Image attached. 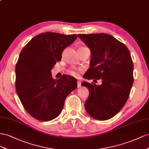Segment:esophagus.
I'll return each instance as SVG.
<instances>
[{"instance_id": "34e87169", "label": "esophagus", "mask_w": 149, "mask_h": 149, "mask_svg": "<svg viewBox=\"0 0 149 149\" xmlns=\"http://www.w3.org/2000/svg\"><path fill=\"white\" fill-rule=\"evenodd\" d=\"M80 87H81V82H80V80H77V87L80 88Z\"/></svg>"}]
</instances>
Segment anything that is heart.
Here are the masks:
<instances>
[{
	"label": "heart",
	"mask_w": 149,
	"mask_h": 149,
	"mask_svg": "<svg viewBox=\"0 0 149 149\" xmlns=\"http://www.w3.org/2000/svg\"><path fill=\"white\" fill-rule=\"evenodd\" d=\"M68 72H69V74L72 76H75V77H77L78 75H79V73H78V71L77 70L75 69H71V70H69V71H68Z\"/></svg>",
	"instance_id": "heart-1"
}]
</instances>
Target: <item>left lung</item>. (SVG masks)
Segmentation results:
<instances>
[{
  "label": "left lung",
  "instance_id": "obj_1",
  "mask_svg": "<svg viewBox=\"0 0 149 149\" xmlns=\"http://www.w3.org/2000/svg\"><path fill=\"white\" fill-rule=\"evenodd\" d=\"M91 51V67L84 78L102 79V84L84 82L89 91L85 108L99 120L114 117L128 99L134 82V65L128 48L107 33L78 34Z\"/></svg>",
  "mask_w": 149,
  "mask_h": 149
}]
</instances>
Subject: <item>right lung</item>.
Instances as JSON below:
<instances>
[{"mask_svg": "<svg viewBox=\"0 0 149 149\" xmlns=\"http://www.w3.org/2000/svg\"><path fill=\"white\" fill-rule=\"evenodd\" d=\"M77 38V34L42 33L21 51L15 66L16 92L24 108L37 120L47 122L58 117L66 97L77 87L72 76L56 80L51 74L63 50Z\"/></svg>", "mask_w": 149, "mask_h": 149, "instance_id": "add662e5", "label": "right lung"}]
</instances>
